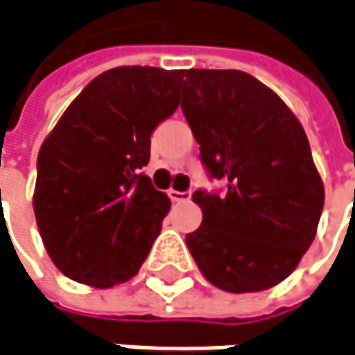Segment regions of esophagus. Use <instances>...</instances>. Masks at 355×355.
Here are the masks:
<instances>
[{"label": "esophagus", "mask_w": 355, "mask_h": 355, "mask_svg": "<svg viewBox=\"0 0 355 355\" xmlns=\"http://www.w3.org/2000/svg\"><path fill=\"white\" fill-rule=\"evenodd\" d=\"M167 196L171 198V202H186L192 198V192H178V190H169Z\"/></svg>", "instance_id": "34e87169"}]
</instances>
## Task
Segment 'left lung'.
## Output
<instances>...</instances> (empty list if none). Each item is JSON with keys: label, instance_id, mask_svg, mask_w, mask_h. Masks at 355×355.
<instances>
[{"label": "left lung", "instance_id": "8db88e82", "mask_svg": "<svg viewBox=\"0 0 355 355\" xmlns=\"http://www.w3.org/2000/svg\"><path fill=\"white\" fill-rule=\"evenodd\" d=\"M182 110L202 163L227 182L223 196H192L202 225L186 243L202 276L235 294L280 284L313 243L325 204L302 124L237 69L184 71Z\"/></svg>", "mask_w": 355, "mask_h": 355}]
</instances>
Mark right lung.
<instances>
[{
  "instance_id": "right-lung-1",
  "label": "right lung",
  "mask_w": 355,
  "mask_h": 355,
  "mask_svg": "<svg viewBox=\"0 0 355 355\" xmlns=\"http://www.w3.org/2000/svg\"><path fill=\"white\" fill-rule=\"evenodd\" d=\"M184 71L116 67L69 104L38 153L34 216L53 263L67 278L112 288L137 276L167 194L141 173L151 132L178 110Z\"/></svg>"
}]
</instances>
